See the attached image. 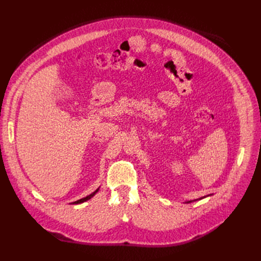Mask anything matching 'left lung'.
Listing matches in <instances>:
<instances>
[{
  "mask_svg": "<svg viewBox=\"0 0 261 261\" xmlns=\"http://www.w3.org/2000/svg\"><path fill=\"white\" fill-rule=\"evenodd\" d=\"M207 196H209V195H205V196H202V197H200V198H196V200H192V201H186L185 203H192V202H195V201H198V200H203V198H205V197H207Z\"/></svg>",
  "mask_w": 261,
  "mask_h": 261,
  "instance_id": "left-lung-1",
  "label": "left lung"
}]
</instances>
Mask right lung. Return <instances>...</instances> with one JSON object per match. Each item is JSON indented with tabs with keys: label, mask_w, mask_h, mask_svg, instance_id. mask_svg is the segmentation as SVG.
Segmentation results:
<instances>
[{
	"label": "right lung",
	"mask_w": 261,
	"mask_h": 261,
	"mask_svg": "<svg viewBox=\"0 0 261 261\" xmlns=\"http://www.w3.org/2000/svg\"><path fill=\"white\" fill-rule=\"evenodd\" d=\"M98 190H100V187H98L94 192H92L91 194H89V195H87L86 197H83V198H81V200H79V201H75V202H73V203H71V204H74V205H75V204H82V203H84V202H86V201H88V200H90V198L91 197H93L96 193H97V191Z\"/></svg>",
	"instance_id": "1"
}]
</instances>
